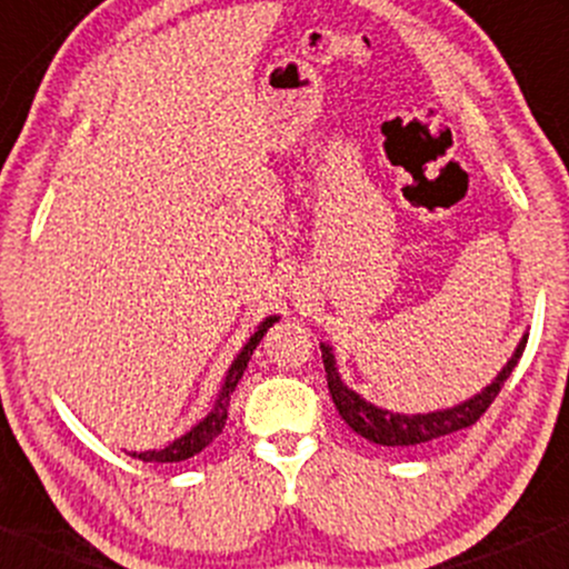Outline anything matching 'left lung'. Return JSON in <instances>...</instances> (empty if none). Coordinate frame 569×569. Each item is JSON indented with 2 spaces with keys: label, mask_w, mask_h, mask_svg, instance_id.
Masks as SVG:
<instances>
[{
  "label": "left lung",
  "mask_w": 569,
  "mask_h": 569,
  "mask_svg": "<svg viewBox=\"0 0 569 569\" xmlns=\"http://www.w3.org/2000/svg\"><path fill=\"white\" fill-rule=\"evenodd\" d=\"M525 345L527 335L519 339V345H516V350L506 361V367H502L498 375H495V380L489 382L487 388H481L479 393L455 403V407L417 411V415H403V411L375 407V403L367 401L361 393L348 388L342 375H339L337 356L331 345L321 342V358L326 367V380H329L331 401H335L339 417H342L358 436H363V439H369L371 443H380V447H417V443L436 441L441 439V436L455 433V430L473 426V422L489 409V403L495 401V396L500 393V388L506 385L508 377H511L521 352H525Z\"/></svg>",
  "instance_id": "8db88e82"
}]
</instances>
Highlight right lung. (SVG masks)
I'll use <instances>...</instances> for the list:
<instances>
[{
    "label": "right lung",
    "mask_w": 569,
    "mask_h": 569,
    "mask_svg": "<svg viewBox=\"0 0 569 569\" xmlns=\"http://www.w3.org/2000/svg\"><path fill=\"white\" fill-rule=\"evenodd\" d=\"M280 316H267L262 323L253 329V335L248 337V342L240 348L238 356H234V361L230 363V369H227L224 380H221V388L217 398H213L211 409H208V415L202 417L200 422H194L192 428L187 430V433H181L179 439H173L168 447L162 449H147V452H128L130 457H139L143 462H181V460H189V457L200 455L202 449L208 447V443H213V439H219V433L224 430L227 426V411H230V396L234 393V388H238L240 377H243V371L248 369V361H251L253 350H257V345L262 342V337L267 335V329H270L272 323H278Z\"/></svg>",
    "instance_id": "1"
}]
</instances>
